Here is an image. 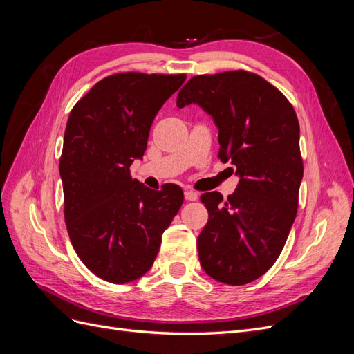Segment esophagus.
<instances>
[{"label":"esophagus","mask_w":354,"mask_h":354,"mask_svg":"<svg viewBox=\"0 0 354 354\" xmlns=\"http://www.w3.org/2000/svg\"><path fill=\"white\" fill-rule=\"evenodd\" d=\"M199 196H198V194L196 192H194V190H186L185 192V199L186 201H196Z\"/></svg>","instance_id":"obj_1"}]
</instances>
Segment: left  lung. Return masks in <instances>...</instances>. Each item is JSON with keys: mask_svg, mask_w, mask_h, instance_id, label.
<instances>
[{"mask_svg": "<svg viewBox=\"0 0 354 354\" xmlns=\"http://www.w3.org/2000/svg\"><path fill=\"white\" fill-rule=\"evenodd\" d=\"M198 104L218 130L223 162L238 189L201 196L209 218L198 236L202 269L227 285L259 279L279 257L298 208L303 180L299 125L285 95L259 75H198L180 90L177 108Z\"/></svg>", "mask_w": 354, "mask_h": 354, "instance_id": "left-lung-1", "label": "left lung"}]
</instances>
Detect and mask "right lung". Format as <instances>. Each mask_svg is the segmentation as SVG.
<instances>
[{"label":"right lung","mask_w":354,"mask_h":354,"mask_svg":"<svg viewBox=\"0 0 354 354\" xmlns=\"http://www.w3.org/2000/svg\"><path fill=\"white\" fill-rule=\"evenodd\" d=\"M186 75L115 73L73 106L59 173L65 221L75 252L103 281L133 282L151 269L183 190H152L130 176L149 131Z\"/></svg>","instance_id":"obj_1"}]
</instances>
